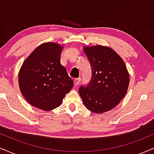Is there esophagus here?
I'll use <instances>...</instances> for the list:
<instances>
[{"label": "esophagus", "mask_w": 154, "mask_h": 154, "mask_svg": "<svg viewBox=\"0 0 154 154\" xmlns=\"http://www.w3.org/2000/svg\"><path fill=\"white\" fill-rule=\"evenodd\" d=\"M80 78H76L74 79V84H75V86H77L79 84V82H80Z\"/></svg>", "instance_id": "1"}]
</instances>
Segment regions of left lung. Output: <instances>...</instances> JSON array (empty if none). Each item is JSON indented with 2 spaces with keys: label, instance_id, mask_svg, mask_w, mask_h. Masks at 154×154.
I'll return each mask as SVG.
<instances>
[{
  "label": "left lung",
  "instance_id": "8db88e82",
  "mask_svg": "<svg viewBox=\"0 0 154 154\" xmlns=\"http://www.w3.org/2000/svg\"><path fill=\"white\" fill-rule=\"evenodd\" d=\"M92 77L79 93L88 110L102 114L114 108L128 91L130 77L123 60L114 50L102 45L85 47Z\"/></svg>",
  "mask_w": 154,
  "mask_h": 154
}]
</instances>
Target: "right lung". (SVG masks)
Instances as JSON below:
<instances>
[{
	"label": "right lung",
	"mask_w": 154,
	"mask_h": 154,
	"mask_svg": "<svg viewBox=\"0 0 154 154\" xmlns=\"http://www.w3.org/2000/svg\"><path fill=\"white\" fill-rule=\"evenodd\" d=\"M62 48L56 43H43L23 63L19 73V88L33 106L44 111L56 109L73 87V80L60 62Z\"/></svg>",
	"instance_id": "obj_1"
}]
</instances>
